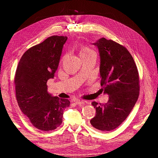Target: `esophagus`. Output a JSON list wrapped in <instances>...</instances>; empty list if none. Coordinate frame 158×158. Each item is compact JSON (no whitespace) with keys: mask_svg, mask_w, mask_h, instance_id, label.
Instances as JSON below:
<instances>
[{"mask_svg":"<svg viewBox=\"0 0 158 158\" xmlns=\"http://www.w3.org/2000/svg\"><path fill=\"white\" fill-rule=\"evenodd\" d=\"M75 103L77 105H80V104H84V102L82 101H80V100H76L75 102Z\"/></svg>","mask_w":158,"mask_h":158,"instance_id":"1","label":"esophagus"}]
</instances>
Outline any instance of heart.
Returning a JSON list of instances; mask_svg holds the SVG:
<instances>
[{
    "mask_svg": "<svg viewBox=\"0 0 158 158\" xmlns=\"http://www.w3.org/2000/svg\"><path fill=\"white\" fill-rule=\"evenodd\" d=\"M92 54H95V52L93 49L89 48V47L87 46H83L80 50V55L81 57L88 56Z\"/></svg>",
    "mask_w": 158,
    "mask_h": 158,
    "instance_id": "heart-1",
    "label": "heart"
}]
</instances>
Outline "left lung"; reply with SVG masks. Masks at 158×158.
Here are the masks:
<instances>
[{
	"instance_id": "1",
	"label": "left lung",
	"mask_w": 158,
	"mask_h": 158,
	"mask_svg": "<svg viewBox=\"0 0 158 158\" xmlns=\"http://www.w3.org/2000/svg\"><path fill=\"white\" fill-rule=\"evenodd\" d=\"M99 52L101 85L109 95L106 104L92 103L96 110L90 123L99 131H111L130 114L138 98L139 76L132 55L125 47L102 37L93 44Z\"/></svg>"
}]
</instances>
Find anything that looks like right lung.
I'll list each match as a JSON object with an SVG mask.
<instances>
[{
  "mask_svg": "<svg viewBox=\"0 0 158 158\" xmlns=\"http://www.w3.org/2000/svg\"><path fill=\"white\" fill-rule=\"evenodd\" d=\"M66 36H51L27 50L19 61L14 84L18 104L32 125L41 131L55 130L63 122L67 99L47 92V80L58 68Z\"/></svg>",
  "mask_w": 158,
  "mask_h": 158,
  "instance_id": "add662e5",
  "label": "right lung"
}]
</instances>
